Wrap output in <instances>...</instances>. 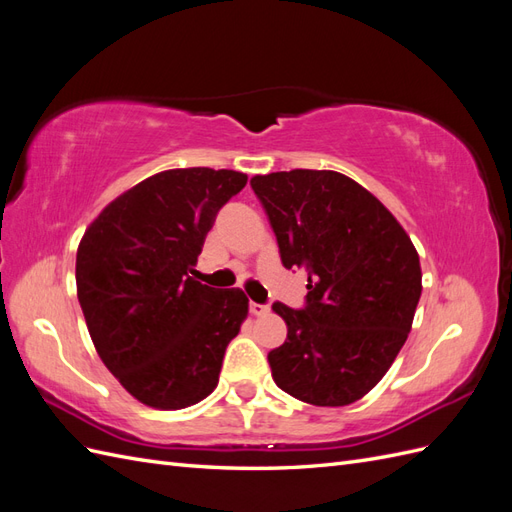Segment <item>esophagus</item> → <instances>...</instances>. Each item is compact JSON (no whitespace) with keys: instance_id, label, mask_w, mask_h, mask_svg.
Here are the masks:
<instances>
[{"instance_id":"34e87169","label":"esophagus","mask_w":512,"mask_h":512,"mask_svg":"<svg viewBox=\"0 0 512 512\" xmlns=\"http://www.w3.org/2000/svg\"><path fill=\"white\" fill-rule=\"evenodd\" d=\"M250 312L254 316H265L269 314V305H260V303H250Z\"/></svg>"}]
</instances>
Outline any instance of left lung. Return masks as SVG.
Segmentation results:
<instances>
[{"mask_svg":"<svg viewBox=\"0 0 512 512\" xmlns=\"http://www.w3.org/2000/svg\"><path fill=\"white\" fill-rule=\"evenodd\" d=\"M286 269L307 273V305L273 303L288 337L269 352L282 391L348 406L384 378L406 344L423 290L418 252L380 200L335 170L256 175Z\"/></svg>","mask_w":512,"mask_h":512,"instance_id":"8db88e82","label":"left lung"}]
</instances>
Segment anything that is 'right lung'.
<instances>
[{
    "label": "right lung",
    "instance_id": "right-lung-1",
    "mask_svg": "<svg viewBox=\"0 0 512 512\" xmlns=\"http://www.w3.org/2000/svg\"><path fill=\"white\" fill-rule=\"evenodd\" d=\"M245 183L226 168L162 170L108 203L79 243L76 294L91 342L149 408H188L218 386L250 301L192 273L215 215Z\"/></svg>",
    "mask_w": 512,
    "mask_h": 512
}]
</instances>
